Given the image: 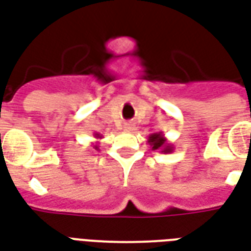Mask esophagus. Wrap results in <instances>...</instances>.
<instances>
[{"label": "esophagus", "mask_w": 251, "mask_h": 251, "mask_svg": "<svg viewBox=\"0 0 251 251\" xmlns=\"http://www.w3.org/2000/svg\"><path fill=\"white\" fill-rule=\"evenodd\" d=\"M125 129H126V130H127V131H131V130H133V129H134V126L131 125V124H126V125H125Z\"/></svg>", "instance_id": "34e87169"}]
</instances>
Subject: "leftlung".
<instances>
[{
	"instance_id": "obj_1",
	"label": "left lung",
	"mask_w": 251,
	"mask_h": 251,
	"mask_svg": "<svg viewBox=\"0 0 251 251\" xmlns=\"http://www.w3.org/2000/svg\"><path fill=\"white\" fill-rule=\"evenodd\" d=\"M148 144L151 146V150H161L162 153H172L174 150L173 145L169 144L162 131L150 134L148 138Z\"/></svg>"
}]
</instances>
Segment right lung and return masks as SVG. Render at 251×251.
Masks as SVG:
<instances>
[{
    "mask_svg": "<svg viewBox=\"0 0 251 251\" xmlns=\"http://www.w3.org/2000/svg\"><path fill=\"white\" fill-rule=\"evenodd\" d=\"M94 138H97V140H101L102 135L98 134V133H94ZM93 148H94V149H96V150H100V148H98V145H94Z\"/></svg>",
    "mask_w": 251,
    "mask_h": 251,
    "instance_id": "1",
    "label": "right lung"
}]
</instances>
